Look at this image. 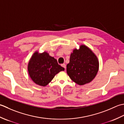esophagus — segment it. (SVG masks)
<instances>
[{"label":"esophagus","mask_w":124,"mask_h":124,"mask_svg":"<svg viewBox=\"0 0 124 124\" xmlns=\"http://www.w3.org/2000/svg\"><path fill=\"white\" fill-rule=\"evenodd\" d=\"M62 67H64V69L66 70V65L65 64H62Z\"/></svg>","instance_id":"esophagus-1"}]
</instances>
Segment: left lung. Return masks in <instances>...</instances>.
<instances>
[{
    "mask_svg": "<svg viewBox=\"0 0 124 124\" xmlns=\"http://www.w3.org/2000/svg\"><path fill=\"white\" fill-rule=\"evenodd\" d=\"M97 58L84 45L73 50L67 65V73L72 81L79 85L89 83L94 79L98 70Z\"/></svg>",
    "mask_w": 124,
    "mask_h": 124,
    "instance_id": "8db88e82",
    "label": "left lung"
}]
</instances>
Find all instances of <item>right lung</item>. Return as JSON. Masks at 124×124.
<instances>
[{"mask_svg": "<svg viewBox=\"0 0 124 124\" xmlns=\"http://www.w3.org/2000/svg\"><path fill=\"white\" fill-rule=\"evenodd\" d=\"M28 70L30 78L36 84L45 86L55 74L65 69L47 52L39 54L36 52L30 60Z\"/></svg>", "mask_w": 124, "mask_h": 124, "instance_id": "right-lung-1", "label": "right lung"}]
</instances>
